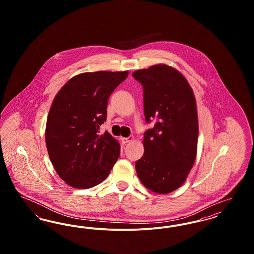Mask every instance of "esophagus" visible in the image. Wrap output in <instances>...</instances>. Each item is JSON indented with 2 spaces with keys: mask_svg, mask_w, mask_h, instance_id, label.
<instances>
[{
  "mask_svg": "<svg viewBox=\"0 0 254 254\" xmlns=\"http://www.w3.org/2000/svg\"><path fill=\"white\" fill-rule=\"evenodd\" d=\"M134 140V137L133 136H129L127 138H125V137H121V141L123 144H127V143H129Z\"/></svg>",
  "mask_w": 254,
  "mask_h": 254,
  "instance_id": "1",
  "label": "esophagus"
}]
</instances>
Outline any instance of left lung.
Instances as JSON below:
<instances>
[{
	"label": "left lung",
	"mask_w": 254,
	"mask_h": 254,
	"mask_svg": "<svg viewBox=\"0 0 254 254\" xmlns=\"http://www.w3.org/2000/svg\"><path fill=\"white\" fill-rule=\"evenodd\" d=\"M144 88L145 121L155 122L144 134L143 157L135 164L141 183L159 194L174 191L193 167L198 115L192 88L174 67L164 64L136 70Z\"/></svg>",
	"instance_id": "obj_1"
}]
</instances>
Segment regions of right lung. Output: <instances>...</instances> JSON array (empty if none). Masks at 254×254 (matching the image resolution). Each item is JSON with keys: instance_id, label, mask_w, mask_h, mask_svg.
I'll return each instance as SVG.
<instances>
[{"instance_id": "add662e5", "label": "right lung", "mask_w": 254, "mask_h": 254, "mask_svg": "<svg viewBox=\"0 0 254 254\" xmlns=\"http://www.w3.org/2000/svg\"><path fill=\"white\" fill-rule=\"evenodd\" d=\"M128 71L85 72L74 76L54 98L46 127L49 159L57 174L75 189H89L104 181L120 156V145L108 131L113 90Z\"/></svg>"}]
</instances>
